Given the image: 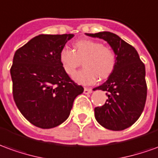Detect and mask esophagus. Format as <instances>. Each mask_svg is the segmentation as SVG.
<instances>
[{"mask_svg": "<svg viewBox=\"0 0 158 158\" xmlns=\"http://www.w3.org/2000/svg\"><path fill=\"white\" fill-rule=\"evenodd\" d=\"M92 92V90L91 89H89V88H85L84 89V93L85 94H90Z\"/></svg>", "mask_w": 158, "mask_h": 158, "instance_id": "obj_1", "label": "esophagus"}]
</instances>
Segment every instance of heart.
Returning <instances> with one entry per match:
<instances>
[{"label":"heart","instance_id":"1","mask_svg":"<svg viewBox=\"0 0 158 158\" xmlns=\"http://www.w3.org/2000/svg\"><path fill=\"white\" fill-rule=\"evenodd\" d=\"M59 60L64 72L74 74L83 60L85 68L78 72L73 79L81 85L94 84L98 78H109L116 66V55L110 47L93 40H79L73 44V50L63 47L59 54Z\"/></svg>","mask_w":158,"mask_h":158}]
</instances>
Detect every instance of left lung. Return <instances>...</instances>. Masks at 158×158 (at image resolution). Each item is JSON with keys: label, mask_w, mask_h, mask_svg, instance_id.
<instances>
[{"label": "left lung", "mask_w": 158, "mask_h": 158, "mask_svg": "<svg viewBox=\"0 0 158 158\" xmlns=\"http://www.w3.org/2000/svg\"><path fill=\"white\" fill-rule=\"evenodd\" d=\"M87 36L106 41L116 55L112 74L93 90L107 91L104 105L95 108V118L103 127L113 131L127 128L139 118L147 96L145 68L137 50L110 31L86 33Z\"/></svg>", "instance_id": "left-lung-1"}]
</instances>
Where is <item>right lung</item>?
Masks as SVG:
<instances>
[{
	"mask_svg": "<svg viewBox=\"0 0 158 158\" xmlns=\"http://www.w3.org/2000/svg\"><path fill=\"white\" fill-rule=\"evenodd\" d=\"M73 34H41L15 52L10 73L14 102L24 117L44 129L60 125L84 88L64 72L59 54Z\"/></svg>",
	"mask_w": 158,
	"mask_h": 158,
	"instance_id": "add662e5",
	"label": "right lung"
}]
</instances>
